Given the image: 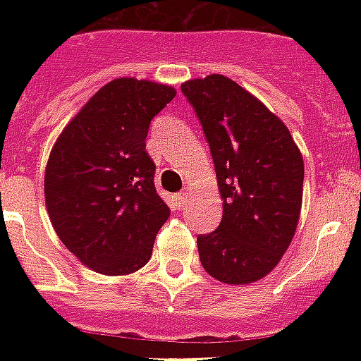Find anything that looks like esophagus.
<instances>
[{
  "mask_svg": "<svg viewBox=\"0 0 361 361\" xmlns=\"http://www.w3.org/2000/svg\"><path fill=\"white\" fill-rule=\"evenodd\" d=\"M176 200H178V204L183 208L187 204V192H178V195H176Z\"/></svg>",
  "mask_w": 361,
  "mask_h": 361,
  "instance_id": "34e87169",
  "label": "esophagus"
}]
</instances>
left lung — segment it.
<instances>
[{
    "instance_id": "1",
    "label": "left lung",
    "mask_w": 361,
    "mask_h": 361,
    "mask_svg": "<svg viewBox=\"0 0 361 361\" xmlns=\"http://www.w3.org/2000/svg\"><path fill=\"white\" fill-rule=\"evenodd\" d=\"M214 157L223 219L197 238L204 269L226 285L262 279L290 245L302 209L303 157L286 125L223 75L181 84Z\"/></svg>"
}]
</instances>
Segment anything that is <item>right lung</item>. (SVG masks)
<instances>
[{
    "mask_svg": "<svg viewBox=\"0 0 361 361\" xmlns=\"http://www.w3.org/2000/svg\"><path fill=\"white\" fill-rule=\"evenodd\" d=\"M174 97L172 86L116 78L82 106L50 152L44 198L54 231L97 274L127 275L146 266L169 219L146 136Z\"/></svg>",
    "mask_w": 361,
    "mask_h": 361,
    "instance_id": "add662e5",
    "label": "right lung"
}]
</instances>
